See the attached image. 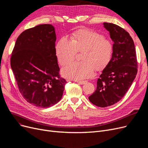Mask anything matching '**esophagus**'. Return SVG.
<instances>
[{
	"instance_id": "esophagus-1",
	"label": "esophagus",
	"mask_w": 148,
	"mask_h": 148,
	"mask_svg": "<svg viewBox=\"0 0 148 148\" xmlns=\"http://www.w3.org/2000/svg\"><path fill=\"white\" fill-rule=\"evenodd\" d=\"M75 82L78 83L79 84H83L86 82V81H80V80H75Z\"/></svg>"
}]
</instances>
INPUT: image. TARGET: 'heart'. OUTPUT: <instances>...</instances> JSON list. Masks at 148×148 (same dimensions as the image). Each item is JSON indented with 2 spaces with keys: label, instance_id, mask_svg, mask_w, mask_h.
Returning <instances> with one entry per match:
<instances>
[{
  "label": "heart",
  "instance_id": "heart-1",
  "mask_svg": "<svg viewBox=\"0 0 148 148\" xmlns=\"http://www.w3.org/2000/svg\"><path fill=\"white\" fill-rule=\"evenodd\" d=\"M56 55L61 65L73 60L77 52H82L81 62H71L61 70L66 78L80 80L90 78L110 64L113 53L112 42L99 32L82 29L74 32L70 40L62 37L56 45Z\"/></svg>",
  "mask_w": 148,
  "mask_h": 148
}]
</instances>
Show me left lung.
Listing matches in <instances>:
<instances>
[{
  "label": "left lung",
  "mask_w": 148,
  "mask_h": 148,
  "mask_svg": "<svg viewBox=\"0 0 148 148\" xmlns=\"http://www.w3.org/2000/svg\"><path fill=\"white\" fill-rule=\"evenodd\" d=\"M103 25L114 42L113 56L97 80V89L89 97L90 103L100 107L110 106L121 99L137 73L136 48L128 32L113 23Z\"/></svg>",
  "instance_id": "obj_1"
}]
</instances>
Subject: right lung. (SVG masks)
I'll use <instances>...</instances> for the list:
<instances>
[{
	"instance_id": "add662e5",
	"label": "right lung",
	"mask_w": 148,
	"mask_h": 148,
	"mask_svg": "<svg viewBox=\"0 0 148 148\" xmlns=\"http://www.w3.org/2000/svg\"><path fill=\"white\" fill-rule=\"evenodd\" d=\"M56 40L54 27L40 25L23 32L12 53L11 66L19 90L28 103L38 107L57 104L66 83L59 74Z\"/></svg>"
}]
</instances>
